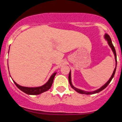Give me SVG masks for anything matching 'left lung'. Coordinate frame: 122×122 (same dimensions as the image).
I'll return each instance as SVG.
<instances>
[{
    "instance_id": "left-lung-1",
    "label": "left lung",
    "mask_w": 122,
    "mask_h": 122,
    "mask_svg": "<svg viewBox=\"0 0 122 122\" xmlns=\"http://www.w3.org/2000/svg\"><path fill=\"white\" fill-rule=\"evenodd\" d=\"M104 39H105L106 41H107V42L108 45H109V46H110V48H111V50H112V52H113V53H114V57H115V69H114V71H113V73H112V76H111V77H110V79H109V80L107 81L106 83L104 85H103L102 86H101L99 88L97 89V90H96L92 91V92H88V91L82 90H80V89H79V88H77L75 87V86L73 85L72 83V80H71V71H70L69 74V84H70V85H71V87L74 89V90L76 91L77 93H80V94H84V95H93V94H96V93H99V92H101L102 90H103L104 89L106 88L107 86V85L109 84V83L111 82V81L112 80V79H113V77H114V75H115V71H116V67H117V55H116V51H115V48H114V45H113V44H112V41H111V37H110V36H109V35H107L106 34L104 36Z\"/></svg>"
}]
</instances>
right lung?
<instances>
[{"label": "right lung", "mask_w": 122, "mask_h": 122, "mask_svg": "<svg viewBox=\"0 0 122 122\" xmlns=\"http://www.w3.org/2000/svg\"><path fill=\"white\" fill-rule=\"evenodd\" d=\"M56 72H55L51 76L50 79H48V81H46L45 84L41 86H38V87H27V86H21V85L16 83L15 81H13V82L16 85V86L20 90H21L24 93L29 95H40V94L43 93V92L48 91L50 88L53 84L54 78H55V76H56Z\"/></svg>", "instance_id": "obj_1"}]
</instances>
